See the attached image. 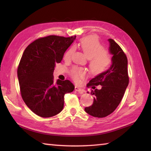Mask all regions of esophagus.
Here are the masks:
<instances>
[{
  "label": "esophagus",
  "mask_w": 151,
  "mask_h": 151,
  "mask_svg": "<svg viewBox=\"0 0 151 151\" xmlns=\"http://www.w3.org/2000/svg\"><path fill=\"white\" fill-rule=\"evenodd\" d=\"M75 90L76 91L78 92V93H81V94H83V93H84V92H85V91H84L83 88H81L80 87H78V86H75Z\"/></svg>",
  "instance_id": "obj_1"
}]
</instances>
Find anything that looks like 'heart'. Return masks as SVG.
Segmentation results:
<instances>
[{"label": "heart", "instance_id": "heart-1", "mask_svg": "<svg viewBox=\"0 0 151 151\" xmlns=\"http://www.w3.org/2000/svg\"><path fill=\"white\" fill-rule=\"evenodd\" d=\"M79 45L85 55L89 58V67L94 75H100L104 73L111 64V59L108 51L103 49V45L94 36H88L83 38ZM73 48L66 51L64 55V59L69 60L73 52ZM70 76L73 81L79 83L86 76L85 68L74 66L70 70Z\"/></svg>", "mask_w": 151, "mask_h": 151}]
</instances>
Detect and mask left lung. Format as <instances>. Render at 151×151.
<instances>
[{"label":"left lung","instance_id":"1","mask_svg":"<svg viewBox=\"0 0 151 151\" xmlns=\"http://www.w3.org/2000/svg\"><path fill=\"white\" fill-rule=\"evenodd\" d=\"M109 50L112 55V65L105 72L97 75L89 81L88 87L94 95L93 104L85 109L88 114L94 117L103 118L114 111L121 103L129 85L128 60L121 47L113 39H109ZM101 85L100 90L95 86Z\"/></svg>","mask_w":151,"mask_h":151}]
</instances>
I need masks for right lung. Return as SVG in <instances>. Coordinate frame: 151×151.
<instances>
[{
  "label": "right lung",
  "instance_id": "add662e5",
  "mask_svg": "<svg viewBox=\"0 0 151 151\" xmlns=\"http://www.w3.org/2000/svg\"><path fill=\"white\" fill-rule=\"evenodd\" d=\"M75 39L76 36L50 35L39 38L25 48L17 69L20 91L27 106L38 116L48 118L59 113L65 94L75 89L68 80L55 83L53 72Z\"/></svg>",
  "mask_w": 151,
  "mask_h": 151
}]
</instances>
